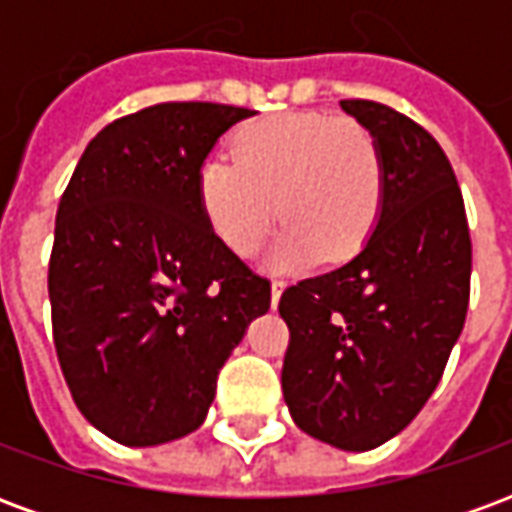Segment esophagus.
I'll use <instances>...</instances> for the list:
<instances>
[{"label": "esophagus", "mask_w": 512, "mask_h": 512, "mask_svg": "<svg viewBox=\"0 0 512 512\" xmlns=\"http://www.w3.org/2000/svg\"><path fill=\"white\" fill-rule=\"evenodd\" d=\"M282 290H285V282L274 279V282H271V304H274V307L279 304V296H282Z\"/></svg>", "instance_id": "1"}]
</instances>
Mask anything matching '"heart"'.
I'll use <instances>...</instances> for the list:
<instances>
[{
  "instance_id": "b5f03b06",
  "label": "heart",
  "mask_w": 512,
  "mask_h": 512,
  "mask_svg": "<svg viewBox=\"0 0 512 512\" xmlns=\"http://www.w3.org/2000/svg\"><path fill=\"white\" fill-rule=\"evenodd\" d=\"M384 191V153L373 131L318 112L244 123L233 134V158L213 153L197 169L202 216L233 255H255L277 213L288 222L274 252L279 268L356 255L381 216Z\"/></svg>"
}]
</instances>
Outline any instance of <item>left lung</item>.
Returning a JSON list of instances; mask_svg holds the SVG:
<instances>
[{"label":"left lung","mask_w":512,"mask_h":512,"mask_svg":"<svg viewBox=\"0 0 512 512\" xmlns=\"http://www.w3.org/2000/svg\"><path fill=\"white\" fill-rule=\"evenodd\" d=\"M340 106L381 145L384 208L354 260L282 293V392L312 439L365 452L406 428L441 381L469 310L472 238L439 142L376 101Z\"/></svg>","instance_id":"left-lung-1"}]
</instances>
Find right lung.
Listing matches in <instances>:
<instances>
[{"mask_svg": "<svg viewBox=\"0 0 512 512\" xmlns=\"http://www.w3.org/2000/svg\"><path fill=\"white\" fill-rule=\"evenodd\" d=\"M244 106L156 104L109 123L62 194L49 260L54 348L76 406L128 447L202 425L271 282L213 235L197 169Z\"/></svg>", "mask_w": 512, "mask_h": 512, "instance_id": "1", "label": "right lung"}]
</instances>
